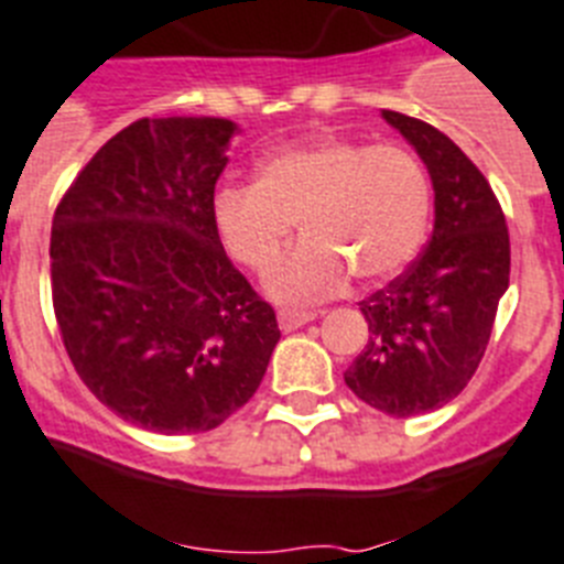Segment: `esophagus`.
<instances>
[{"mask_svg": "<svg viewBox=\"0 0 564 564\" xmlns=\"http://www.w3.org/2000/svg\"><path fill=\"white\" fill-rule=\"evenodd\" d=\"M311 319H316L314 311H302V308L279 311V328H282V332H296V328H302V325H308Z\"/></svg>", "mask_w": 564, "mask_h": 564, "instance_id": "34e87169", "label": "esophagus"}]
</instances>
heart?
I'll list each match as a JSON object with an SVG mask.
<instances>
[{"instance_id":"obj_1","label":"heart","mask_w":564,"mask_h":564,"mask_svg":"<svg viewBox=\"0 0 564 564\" xmlns=\"http://www.w3.org/2000/svg\"><path fill=\"white\" fill-rule=\"evenodd\" d=\"M432 178L403 147L316 138L268 155L256 184L216 193L213 225L248 271H271L300 221L305 241L268 276L279 302L334 296L348 285H386L421 253L432 227Z\"/></svg>"}]
</instances>
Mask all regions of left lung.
<instances>
[{
  "label": "left lung",
  "instance_id": "left-lung-1",
  "mask_svg": "<svg viewBox=\"0 0 564 564\" xmlns=\"http://www.w3.org/2000/svg\"><path fill=\"white\" fill-rule=\"evenodd\" d=\"M430 170L432 239L406 273L360 302L369 343L346 386L369 406L412 417L446 406L476 375L510 285V236L490 184L435 126L383 109Z\"/></svg>",
  "mask_w": 564,
  "mask_h": 564
}]
</instances>
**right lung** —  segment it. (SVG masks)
Masks as SVG:
<instances>
[{"instance_id": "add662e5", "label": "right lung", "mask_w": 564, "mask_h": 564, "mask_svg": "<svg viewBox=\"0 0 564 564\" xmlns=\"http://www.w3.org/2000/svg\"><path fill=\"white\" fill-rule=\"evenodd\" d=\"M225 118H143L83 166L51 225V296L83 383L161 435L216 430L262 383L276 314L227 259Z\"/></svg>"}]
</instances>
